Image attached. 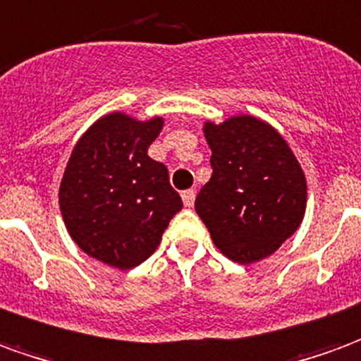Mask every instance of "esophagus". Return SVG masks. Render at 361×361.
I'll return each instance as SVG.
<instances>
[{
    "label": "esophagus",
    "mask_w": 361,
    "mask_h": 361,
    "mask_svg": "<svg viewBox=\"0 0 361 361\" xmlns=\"http://www.w3.org/2000/svg\"><path fill=\"white\" fill-rule=\"evenodd\" d=\"M194 200H196V190H184L183 192L184 207H192V206H194Z\"/></svg>",
    "instance_id": "1"
}]
</instances>
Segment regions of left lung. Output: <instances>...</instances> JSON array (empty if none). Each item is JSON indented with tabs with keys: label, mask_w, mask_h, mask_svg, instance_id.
Listing matches in <instances>:
<instances>
[{
	"label": "left lung",
	"mask_w": 361,
	"mask_h": 361,
	"mask_svg": "<svg viewBox=\"0 0 361 361\" xmlns=\"http://www.w3.org/2000/svg\"><path fill=\"white\" fill-rule=\"evenodd\" d=\"M212 178L196 213L213 244L236 264L271 256L298 231L307 202L304 169L281 134L254 115L204 123Z\"/></svg>",
	"instance_id": "8db88e82"
}]
</instances>
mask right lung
<instances>
[{"label":"right lung","instance_id":"add662e5","mask_svg":"<svg viewBox=\"0 0 361 361\" xmlns=\"http://www.w3.org/2000/svg\"><path fill=\"white\" fill-rule=\"evenodd\" d=\"M161 128V117L107 113L78 138L63 173L59 209L71 238L115 269L146 262L183 209L167 167L148 155Z\"/></svg>","mask_w":361,"mask_h":361}]
</instances>
